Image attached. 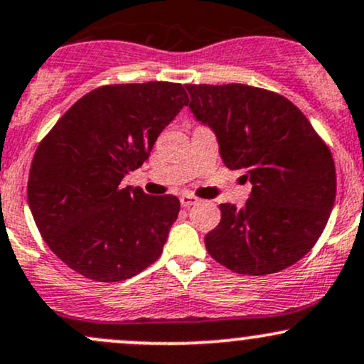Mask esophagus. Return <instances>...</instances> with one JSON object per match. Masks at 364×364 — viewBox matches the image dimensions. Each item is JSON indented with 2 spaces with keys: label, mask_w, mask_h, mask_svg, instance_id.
Returning a JSON list of instances; mask_svg holds the SVG:
<instances>
[{
  "label": "esophagus",
  "mask_w": 364,
  "mask_h": 364,
  "mask_svg": "<svg viewBox=\"0 0 364 364\" xmlns=\"http://www.w3.org/2000/svg\"><path fill=\"white\" fill-rule=\"evenodd\" d=\"M179 202H181L183 207H191V205H195L198 200L195 197H191V195H181V197H179Z\"/></svg>",
  "instance_id": "obj_1"
}]
</instances>
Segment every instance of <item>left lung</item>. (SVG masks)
<instances>
[{"label":"left lung","mask_w":364,"mask_h":364,"mask_svg":"<svg viewBox=\"0 0 364 364\" xmlns=\"http://www.w3.org/2000/svg\"><path fill=\"white\" fill-rule=\"evenodd\" d=\"M190 109L213 127L228 169L252 183L243 209L221 203L207 252L238 274L264 277L314 247L337 193L331 151L290 100L247 85H186Z\"/></svg>","instance_id":"obj_1"}]
</instances>
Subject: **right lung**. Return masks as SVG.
Returning <instances> with one entry per match:
<instances>
[{
    "instance_id": "add662e5",
    "label": "right lung",
    "mask_w": 364,
    "mask_h": 364,
    "mask_svg": "<svg viewBox=\"0 0 364 364\" xmlns=\"http://www.w3.org/2000/svg\"><path fill=\"white\" fill-rule=\"evenodd\" d=\"M188 105L178 82L107 85L70 107L36 150L27 202L60 261L95 282L141 273L162 254L179 200L121 185Z\"/></svg>"
}]
</instances>
